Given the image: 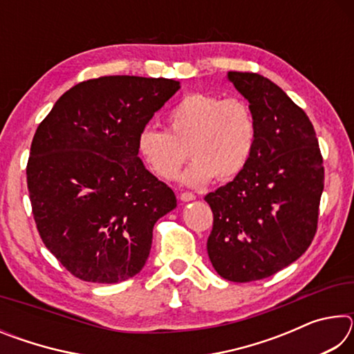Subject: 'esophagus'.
I'll use <instances>...</instances> for the list:
<instances>
[{
	"instance_id": "34e87169",
	"label": "esophagus",
	"mask_w": 354,
	"mask_h": 354,
	"mask_svg": "<svg viewBox=\"0 0 354 354\" xmlns=\"http://www.w3.org/2000/svg\"><path fill=\"white\" fill-rule=\"evenodd\" d=\"M179 198H181V201H192L196 198V195L192 194V192H183V194L179 195Z\"/></svg>"
}]
</instances>
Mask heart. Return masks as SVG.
Here are the masks:
<instances>
[{
  "label": "heart",
  "mask_w": 354,
  "mask_h": 354,
  "mask_svg": "<svg viewBox=\"0 0 354 354\" xmlns=\"http://www.w3.org/2000/svg\"><path fill=\"white\" fill-rule=\"evenodd\" d=\"M167 131L151 127L137 136V151L148 170L171 181L187 159L194 158L181 181L192 187L236 178L253 154L256 118L247 101L212 93H189L171 107Z\"/></svg>",
  "instance_id": "1"
}]
</instances>
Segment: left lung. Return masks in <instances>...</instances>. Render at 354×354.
Instances as JSON below:
<instances>
[{"instance_id":"8db88e82","label":"left lung","mask_w":354,"mask_h":354,"mask_svg":"<svg viewBox=\"0 0 354 354\" xmlns=\"http://www.w3.org/2000/svg\"><path fill=\"white\" fill-rule=\"evenodd\" d=\"M256 118L245 169L205 196L214 214L207 254L234 283L272 277L297 261L317 232L325 169L309 117L257 73L227 71Z\"/></svg>"}]
</instances>
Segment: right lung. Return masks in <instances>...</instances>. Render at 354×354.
<instances>
[{
	"label": "right lung",
	"mask_w": 354,
	"mask_h": 354,
	"mask_svg": "<svg viewBox=\"0 0 354 354\" xmlns=\"http://www.w3.org/2000/svg\"><path fill=\"white\" fill-rule=\"evenodd\" d=\"M178 91L167 77L101 76L71 87L39 124L29 200L45 247L73 277L113 284L145 266L176 196L145 169L137 136Z\"/></svg>",
	"instance_id": "obj_1"
}]
</instances>
